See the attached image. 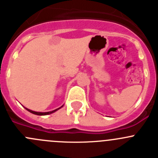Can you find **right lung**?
<instances>
[{"instance_id": "add662e5", "label": "right lung", "mask_w": 158, "mask_h": 158, "mask_svg": "<svg viewBox=\"0 0 158 158\" xmlns=\"http://www.w3.org/2000/svg\"><path fill=\"white\" fill-rule=\"evenodd\" d=\"M61 107H63V106H62ZM61 107L58 108V109L55 110H52V111H49V112H36V111H33V110H29V109H27V108H26V107H25V109H26V110H28L29 112L32 113V114H36V115H40V116H42V115H48V114H52V113L56 112V110H59V109H60V108H61Z\"/></svg>"}]
</instances>
